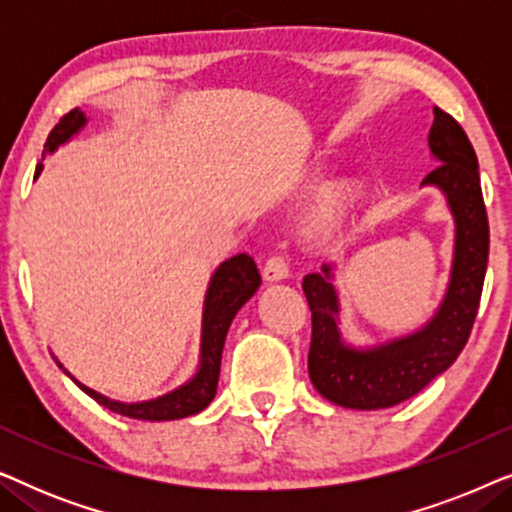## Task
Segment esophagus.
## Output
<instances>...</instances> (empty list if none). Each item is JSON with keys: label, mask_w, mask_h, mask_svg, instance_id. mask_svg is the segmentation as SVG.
<instances>
[{"label": "esophagus", "mask_w": 512, "mask_h": 512, "mask_svg": "<svg viewBox=\"0 0 512 512\" xmlns=\"http://www.w3.org/2000/svg\"><path fill=\"white\" fill-rule=\"evenodd\" d=\"M263 277L268 279V282H284L286 277H289V265L282 256H272L268 258V263L263 265Z\"/></svg>", "instance_id": "1"}]
</instances>
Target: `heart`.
I'll use <instances>...</instances> for the list:
<instances>
[{
	"label": "heart",
	"instance_id": "heart-1",
	"mask_svg": "<svg viewBox=\"0 0 512 512\" xmlns=\"http://www.w3.org/2000/svg\"><path fill=\"white\" fill-rule=\"evenodd\" d=\"M361 191L356 184H340L328 188L314 205L307 209L303 219V233L310 242L326 244L342 233L352 219Z\"/></svg>",
	"mask_w": 512,
	"mask_h": 512
}]
</instances>
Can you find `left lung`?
<instances>
[{
  "label": "left lung",
  "mask_w": 512,
  "mask_h": 512,
  "mask_svg": "<svg viewBox=\"0 0 512 512\" xmlns=\"http://www.w3.org/2000/svg\"><path fill=\"white\" fill-rule=\"evenodd\" d=\"M426 139L436 170L426 174L422 188H438L454 221L450 279L431 317L415 331L354 345L342 333L338 265L324 263L303 279L312 312L310 380L342 408L384 410L417 396L457 361L478 314L489 256L478 158L461 125L438 107Z\"/></svg>",
  "instance_id": "obj_1"
}]
</instances>
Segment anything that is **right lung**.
<instances>
[{
	"label": "right lung",
	"mask_w": 512,
	"mask_h": 512,
	"mask_svg": "<svg viewBox=\"0 0 512 512\" xmlns=\"http://www.w3.org/2000/svg\"><path fill=\"white\" fill-rule=\"evenodd\" d=\"M88 125V116L81 109L69 111L67 116L60 118V123L55 125L48 135V142L44 146V158L51 156L65 146L67 142L79 135V132ZM44 165H37L34 179H39ZM261 286V275L254 258L249 254H235L233 258H226L219 268L209 277L207 291H205V303H202V333H200V356H198V368L188 377L184 384H179L177 389L167 391L163 396L149 398V401H116L100 394V391L86 387L69 370L58 361V366L65 370V375L79 387L83 394L95 398L97 403L109 408L116 415L130 417V419H142V422H172V419H184L191 415H198L214 401L216 387H219V373H221V354L223 345H226L228 328L233 324L235 314L242 310V305L254 296Z\"/></svg>",
	"instance_id": "1"
}]
</instances>
